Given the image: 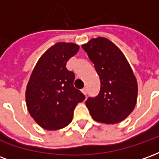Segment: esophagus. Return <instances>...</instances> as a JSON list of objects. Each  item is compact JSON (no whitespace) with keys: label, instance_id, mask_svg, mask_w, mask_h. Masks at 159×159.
<instances>
[{"label":"esophagus","instance_id":"1","mask_svg":"<svg viewBox=\"0 0 159 159\" xmlns=\"http://www.w3.org/2000/svg\"><path fill=\"white\" fill-rule=\"evenodd\" d=\"M82 92H83V94H85V95H86L87 94V88H83V89H82Z\"/></svg>","mask_w":159,"mask_h":159}]
</instances>
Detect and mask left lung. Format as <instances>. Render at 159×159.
<instances>
[{"label": "left lung", "instance_id": "left-lung-1", "mask_svg": "<svg viewBox=\"0 0 159 159\" xmlns=\"http://www.w3.org/2000/svg\"><path fill=\"white\" fill-rule=\"evenodd\" d=\"M94 64L100 79V91L89 98L86 106L93 120L115 124L129 117L135 107L138 84L133 70L118 47L99 36L82 45Z\"/></svg>", "mask_w": 159, "mask_h": 159}]
</instances>
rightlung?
<instances>
[{"mask_svg":"<svg viewBox=\"0 0 159 159\" xmlns=\"http://www.w3.org/2000/svg\"><path fill=\"white\" fill-rule=\"evenodd\" d=\"M79 50V45L59 42L42 54L27 83V109L39 126L57 130L67 126L73 111L85 96L73 85L75 74L66 69V62Z\"/></svg>","mask_w":159,"mask_h":159,"instance_id":"obj_1","label":"right lung"}]
</instances>
